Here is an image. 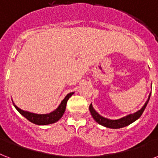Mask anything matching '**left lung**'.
<instances>
[{"label": "left lung", "instance_id": "1", "mask_svg": "<svg viewBox=\"0 0 158 158\" xmlns=\"http://www.w3.org/2000/svg\"><path fill=\"white\" fill-rule=\"evenodd\" d=\"M150 96H151V93L149 94L148 100L146 101L145 104L143 106V108H141L140 110H138V112H136L134 114H128V115L123 117L122 118L112 120V119L106 118L104 117L101 116L100 114H98L97 112L95 111L94 108H93L92 103L89 105L90 114H91V115H92V117L94 118L95 121L98 123V124L102 125L103 127H108V128H115V129H117V128H121V127H124L126 126H127V125L131 124L132 123L135 122L137 119L140 118L141 115L143 114V111L145 110L146 106L148 103V101L150 99Z\"/></svg>", "mask_w": 158, "mask_h": 158}]
</instances>
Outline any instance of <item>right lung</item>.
I'll list each match as a JSON object with an SVG mask.
<instances>
[{
  "instance_id": "obj_1",
  "label": "right lung",
  "mask_w": 158,
  "mask_h": 158,
  "mask_svg": "<svg viewBox=\"0 0 158 158\" xmlns=\"http://www.w3.org/2000/svg\"><path fill=\"white\" fill-rule=\"evenodd\" d=\"M74 94V92L68 94L65 96V98L61 101V103L59 105V107L55 110L50 113V114H37L28 111H24L22 109H20V108H18L17 106L15 105L14 103H13V104L15 106V108H16V110L22 116L25 117L26 119H28L30 122L33 123L37 125H48L51 124V123H55L59 121L62 118V116L64 114V111H65L67 101H68L69 98H70L71 96Z\"/></svg>"
}]
</instances>
